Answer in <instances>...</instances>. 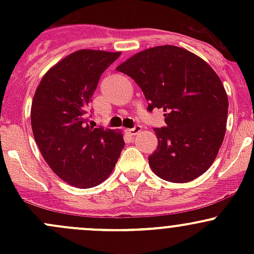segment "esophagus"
I'll list each match as a JSON object with an SVG mask.
<instances>
[{
    "mask_svg": "<svg viewBox=\"0 0 254 254\" xmlns=\"http://www.w3.org/2000/svg\"><path fill=\"white\" fill-rule=\"evenodd\" d=\"M141 130H142V127H140V125H135V127H132V129H127V130H125V131H127V134L132 135V136H134V135L139 134V132L141 131Z\"/></svg>",
    "mask_w": 254,
    "mask_h": 254,
    "instance_id": "obj_1",
    "label": "esophagus"
}]
</instances>
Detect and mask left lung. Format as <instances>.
<instances>
[{"label":"left lung","mask_w":254,"mask_h":254,"mask_svg":"<svg viewBox=\"0 0 254 254\" xmlns=\"http://www.w3.org/2000/svg\"><path fill=\"white\" fill-rule=\"evenodd\" d=\"M142 89L148 111L163 109L157 150L148 156L156 176L187 183L206 172L226 132L229 99L221 79L195 54L161 45L135 54L117 67Z\"/></svg>","instance_id":"obj_1"}]
</instances>
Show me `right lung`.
Instances as JSON below:
<instances>
[{
    "mask_svg": "<svg viewBox=\"0 0 254 254\" xmlns=\"http://www.w3.org/2000/svg\"><path fill=\"white\" fill-rule=\"evenodd\" d=\"M120 55L82 49L43 76L30 109L35 142L59 178L77 188H92L113 172L123 134L87 124V109L102 73Z\"/></svg>",
    "mask_w": 254,
    "mask_h": 254,
    "instance_id": "add662e5",
    "label": "right lung"
}]
</instances>
